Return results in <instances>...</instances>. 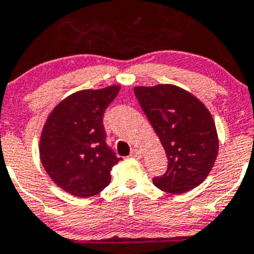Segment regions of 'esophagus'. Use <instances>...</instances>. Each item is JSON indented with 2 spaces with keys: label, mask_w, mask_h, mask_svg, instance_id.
I'll return each instance as SVG.
<instances>
[{
  "label": "esophagus",
  "mask_w": 254,
  "mask_h": 254,
  "mask_svg": "<svg viewBox=\"0 0 254 254\" xmlns=\"http://www.w3.org/2000/svg\"><path fill=\"white\" fill-rule=\"evenodd\" d=\"M130 156H131V158H135V159H140L141 156H143V153H141L139 149H132L131 153H130Z\"/></svg>",
  "instance_id": "obj_1"
}]
</instances>
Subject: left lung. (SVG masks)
Instances as JSON below:
<instances>
[{"mask_svg": "<svg viewBox=\"0 0 254 254\" xmlns=\"http://www.w3.org/2000/svg\"><path fill=\"white\" fill-rule=\"evenodd\" d=\"M135 96L159 136L168 170L153 183L160 190L182 194L204 182L218 155L217 129L200 100L175 85L135 86Z\"/></svg>", "mask_w": 254, "mask_h": 254, "instance_id": "1", "label": "left lung"}]
</instances>
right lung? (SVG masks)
<instances>
[{"label":"right lung","mask_w":254,"mask_h":254,"mask_svg":"<svg viewBox=\"0 0 254 254\" xmlns=\"http://www.w3.org/2000/svg\"><path fill=\"white\" fill-rule=\"evenodd\" d=\"M120 85L81 90L50 113L40 138V159L52 182L71 195L89 198L111 181L120 162L106 144L103 118Z\"/></svg>","instance_id":"obj_1"}]
</instances>
